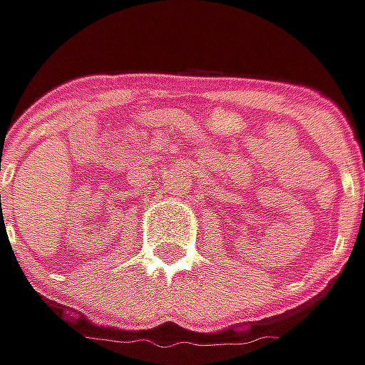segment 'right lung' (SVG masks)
Returning <instances> with one entry per match:
<instances>
[{
  "mask_svg": "<svg viewBox=\"0 0 365 365\" xmlns=\"http://www.w3.org/2000/svg\"><path fill=\"white\" fill-rule=\"evenodd\" d=\"M0 198H1V196H0Z\"/></svg>",
  "mask_w": 365,
  "mask_h": 365,
  "instance_id": "obj_1",
  "label": "right lung"
}]
</instances>
